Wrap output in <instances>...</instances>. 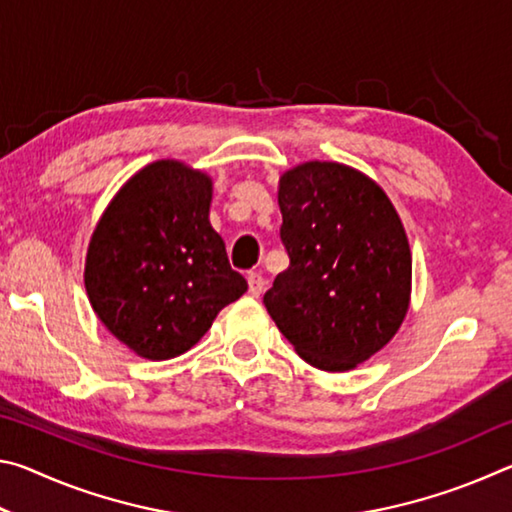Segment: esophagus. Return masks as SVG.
Returning <instances> with one entry per match:
<instances>
[{"label": "esophagus", "mask_w": 512, "mask_h": 512, "mask_svg": "<svg viewBox=\"0 0 512 512\" xmlns=\"http://www.w3.org/2000/svg\"><path fill=\"white\" fill-rule=\"evenodd\" d=\"M264 289H266V280L259 273H255V271H250L248 273V293L253 298H259L264 293Z\"/></svg>", "instance_id": "obj_1"}]
</instances>
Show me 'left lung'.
<instances>
[{
  "label": "left lung",
  "instance_id": "1",
  "mask_svg": "<svg viewBox=\"0 0 512 512\" xmlns=\"http://www.w3.org/2000/svg\"><path fill=\"white\" fill-rule=\"evenodd\" d=\"M289 268L264 305L314 368H357L393 339L409 311L411 248L375 180L339 162H305L280 178Z\"/></svg>",
  "mask_w": 512,
  "mask_h": 512
}]
</instances>
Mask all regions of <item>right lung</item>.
<instances>
[{"mask_svg": "<svg viewBox=\"0 0 512 512\" xmlns=\"http://www.w3.org/2000/svg\"><path fill=\"white\" fill-rule=\"evenodd\" d=\"M212 180L176 160L137 171L112 198L85 257L94 314L135 354L173 359L248 289L210 225Z\"/></svg>", "mask_w": 512, "mask_h": 512, "instance_id": "add662e5", "label": "right lung"}]
</instances>
